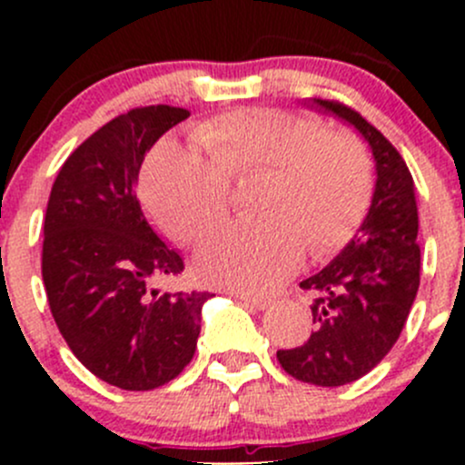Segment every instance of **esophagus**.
I'll return each mask as SVG.
<instances>
[{
	"label": "esophagus",
	"instance_id": "obj_1",
	"mask_svg": "<svg viewBox=\"0 0 465 465\" xmlns=\"http://www.w3.org/2000/svg\"><path fill=\"white\" fill-rule=\"evenodd\" d=\"M236 297L241 299V302L245 303L247 308H252V311H262V308H267V303H270V299H265V297H252V294H245V292H238Z\"/></svg>",
	"mask_w": 465,
	"mask_h": 465
}]
</instances>
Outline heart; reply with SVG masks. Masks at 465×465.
Instances as JSON below:
<instances>
[{
  "label": "heart",
  "instance_id": "obj_1",
  "mask_svg": "<svg viewBox=\"0 0 465 465\" xmlns=\"http://www.w3.org/2000/svg\"><path fill=\"white\" fill-rule=\"evenodd\" d=\"M204 150L175 139L153 148L142 189L150 213L180 242H198L229 215L232 180L267 171L256 211L215 233L195 259L206 283L267 292L312 259L335 254L358 232L373 195V163L355 134L276 107H242L203 121Z\"/></svg>",
  "mask_w": 465,
  "mask_h": 465
}]
</instances>
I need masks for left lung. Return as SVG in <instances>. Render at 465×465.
<instances>
[{
	"mask_svg": "<svg viewBox=\"0 0 465 465\" xmlns=\"http://www.w3.org/2000/svg\"><path fill=\"white\" fill-rule=\"evenodd\" d=\"M315 103L349 121L371 145L376 191L360 233L317 274L302 281L312 297V323L297 349L276 351L285 373L317 387L367 376L401 337L420 283L419 209L414 180L391 142L340 101Z\"/></svg>",
	"mask_w": 465,
	"mask_h": 465,
	"instance_id": "left-lung-1",
	"label": "left lung"
}]
</instances>
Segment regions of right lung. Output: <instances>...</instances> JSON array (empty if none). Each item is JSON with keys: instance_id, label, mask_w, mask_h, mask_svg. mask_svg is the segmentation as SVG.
<instances>
[{"instance_id": "obj_1", "label": "right lung", "mask_w": 465, "mask_h": 465, "mask_svg": "<svg viewBox=\"0 0 465 465\" xmlns=\"http://www.w3.org/2000/svg\"><path fill=\"white\" fill-rule=\"evenodd\" d=\"M186 116L148 105L112 119L69 154L46 204L42 281L55 326L94 376L125 391L184 371L211 297L150 290L184 261L153 232L134 189L145 153Z\"/></svg>"}]
</instances>
